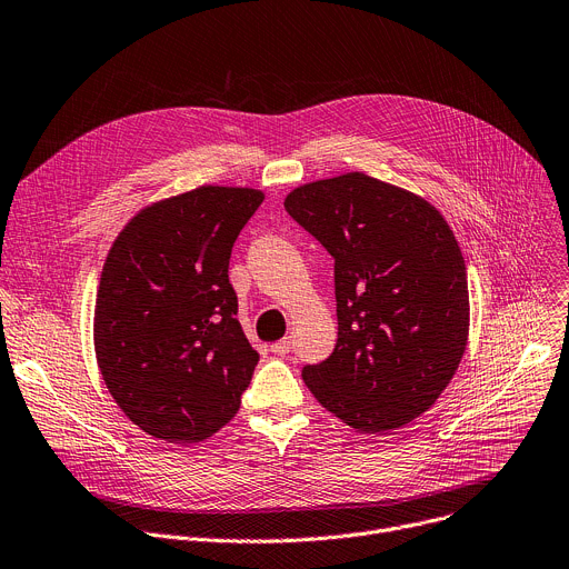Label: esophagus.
Here are the masks:
<instances>
[{
  "mask_svg": "<svg viewBox=\"0 0 569 569\" xmlns=\"http://www.w3.org/2000/svg\"><path fill=\"white\" fill-rule=\"evenodd\" d=\"M290 348H292V340H290V338H281V340H277V343L270 346V350H272L277 357L290 355Z\"/></svg>",
  "mask_w": 569,
  "mask_h": 569,
  "instance_id": "1",
  "label": "esophagus"
}]
</instances>
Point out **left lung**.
<instances>
[{"label": "left lung", "instance_id": "1", "mask_svg": "<svg viewBox=\"0 0 569 569\" xmlns=\"http://www.w3.org/2000/svg\"><path fill=\"white\" fill-rule=\"evenodd\" d=\"M288 214L331 253L338 338L305 366L316 400L359 432H391L428 411L469 338L465 258L426 199L352 171L301 184Z\"/></svg>", "mask_w": 569, "mask_h": 569}]
</instances>
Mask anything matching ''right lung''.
I'll return each mask as SVG.
<instances>
[{
    "mask_svg": "<svg viewBox=\"0 0 569 569\" xmlns=\"http://www.w3.org/2000/svg\"><path fill=\"white\" fill-rule=\"evenodd\" d=\"M262 199L249 187H197L137 212L107 253L98 368L150 437L197 443L240 409L258 352L238 322L229 260Z\"/></svg>",
    "mask_w": 569,
    "mask_h": 569,
    "instance_id": "right-lung-1",
    "label": "right lung"
}]
</instances>
